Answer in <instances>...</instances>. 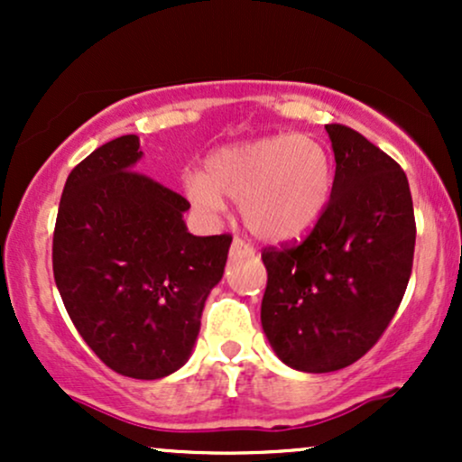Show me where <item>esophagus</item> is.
I'll return each mask as SVG.
<instances>
[{
	"label": "esophagus",
	"instance_id": "obj_1",
	"mask_svg": "<svg viewBox=\"0 0 462 462\" xmlns=\"http://www.w3.org/2000/svg\"><path fill=\"white\" fill-rule=\"evenodd\" d=\"M230 254L232 256H236V254H254V249H252V245H247L243 238H235V241H232Z\"/></svg>",
	"mask_w": 462,
	"mask_h": 462
}]
</instances>
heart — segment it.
I'll use <instances>...</instances> for the list:
<instances>
[{
    "label": "heart",
    "instance_id": "heart-1",
    "mask_svg": "<svg viewBox=\"0 0 462 462\" xmlns=\"http://www.w3.org/2000/svg\"><path fill=\"white\" fill-rule=\"evenodd\" d=\"M334 162L310 134H272L210 152L204 173L182 178L184 195L199 213L217 215L238 201L254 236L295 241L319 224L332 198Z\"/></svg>",
    "mask_w": 462,
    "mask_h": 462
}]
</instances>
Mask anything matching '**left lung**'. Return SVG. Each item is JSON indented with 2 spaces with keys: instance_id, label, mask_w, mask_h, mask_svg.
<instances>
[{
  "instance_id": "obj_1",
  "label": "left lung",
  "mask_w": 462,
  "mask_h": 462,
  "mask_svg": "<svg viewBox=\"0 0 462 462\" xmlns=\"http://www.w3.org/2000/svg\"><path fill=\"white\" fill-rule=\"evenodd\" d=\"M332 198L304 243L264 249L261 323L291 369L328 374L356 363L393 319L411 278L415 213L406 173L347 125H326Z\"/></svg>"
}]
</instances>
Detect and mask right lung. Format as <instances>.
Returning a JSON list of instances; mask_svg holds the SVG:
<instances>
[{
  "label": "right lung",
  "instance_id": "1",
  "mask_svg": "<svg viewBox=\"0 0 462 462\" xmlns=\"http://www.w3.org/2000/svg\"><path fill=\"white\" fill-rule=\"evenodd\" d=\"M136 134L69 173L54 230V280L87 346L121 375L158 380L193 354L201 310L232 236H193L182 195L136 173Z\"/></svg>",
  "mask_w": 462,
  "mask_h": 462
}]
</instances>
